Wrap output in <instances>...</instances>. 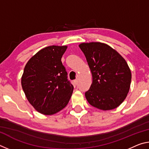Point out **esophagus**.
Wrapping results in <instances>:
<instances>
[{"label": "esophagus", "mask_w": 149, "mask_h": 149, "mask_svg": "<svg viewBox=\"0 0 149 149\" xmlns=\"http://www.w3.org/2000/svg\"><path fill=\"white\" fill-rule=\"evenodd\" d=\"M74 84H75V85H77L78 84V79H75V80L74 81Z\"/></svg>", "instance_id": "34e87169"}]
</instances>
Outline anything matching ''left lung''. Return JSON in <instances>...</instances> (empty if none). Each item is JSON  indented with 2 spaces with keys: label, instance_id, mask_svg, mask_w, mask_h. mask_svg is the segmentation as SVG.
<instances>
[{
  "label": "left lung",
  "instance_id": "8db88e82",
  "mask_svg": "<svg viewBox=\"0 0 149 149\" xmlns=\"http://www.w3.org/2000/svg\"><path fill=\"white\" fill-rule=\"evenodd\" d=\"M79 47L93 76L90 89L85 94L88 102L102 110L119 107L127 97L132 80V73L125 60L102 42H84Z\"/></svg>",
  "mask_w": 149,
  "mask_h": 149
}]
</instances>
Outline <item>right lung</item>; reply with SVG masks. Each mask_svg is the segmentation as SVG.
I'll return each instance as SVG.
<instances>
[{"mask_svg":"<svg viewBox=\"0 0 149 149\" xmlns=\"http://www.w3.org/2000/svg\"><path fill=\"white\" fill-rule=\"evenodd\" d=\"M67 46L52 45L40 50L27 62L22 86L37 112L52 115L66 107L74 86L67 79L61 58Z\"/></svg>","mask_w":149,"mask_h":149,"instance_id":"obj_1","label":"right lung"}]
</instances>
